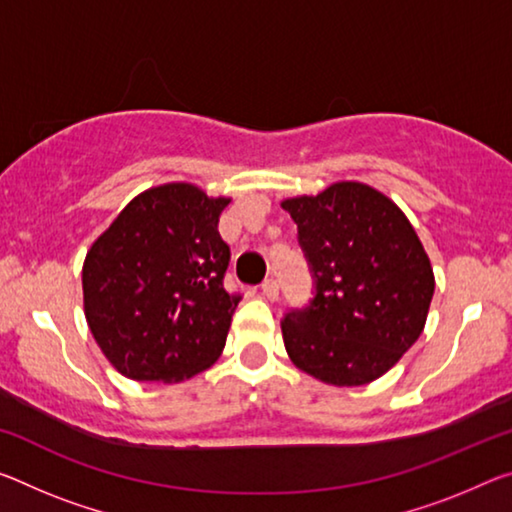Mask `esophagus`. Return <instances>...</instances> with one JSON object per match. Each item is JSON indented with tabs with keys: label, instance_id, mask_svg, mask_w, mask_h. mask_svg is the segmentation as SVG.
I'll return each instance as SVG.
<instances>
[{
	"label": "esophagus",
	"instance_id": "1",
	"mask_svg": "<svg viewBox=\"0 0 512 512\" xmlns=\"http://www.w3.org/2000/svg\"><path fill=\"white\" fill-rule=\"evenodd\" d=\"M262 294H264L266 300H275V298H278V294H280L278 280H275V278H266V280L262 282Z\"/></svg>",
	"mask_w": 512,
	"mask_h": 512
}]
</instances>
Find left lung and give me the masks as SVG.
<instances>
[{"mask_svg": "<svg viewBox=\"0 0 512 512\" xmlns=\"http://www.w3.org/2000/svg\"><path fill=\"white\" fill-rule=\"evenodd\" d=\"M298 225L314 296L282 319L300 371L337 387L376 380L424 330L435 291L431 262L399 207L360 182L282 202Z\"/></svg>", "mask_w": 512, "mask_h": 512, "instance_id": "1", "label": "left lung"}]
</instances>
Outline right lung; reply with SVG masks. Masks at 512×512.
<instances>
[{"label":"right lung","mask_w":512,"mask_h":512,"mask_svg":"<svg viewBox=\"0 0 512 512\" xmlns=\"http://www.w3.org/2000/svg\"><path fill=\"white\" fill-rule=\"evenodd\" d=\"M227 202L184 182L154 186L88 250L81 271L86 321L123 376L177 383L223 353L241 300L223 285L230 246L218 218Z\"/></svg>","instance_id":"add662e5"}]
</instances>
